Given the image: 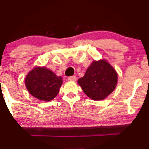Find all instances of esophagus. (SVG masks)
I'll return each instance as SVG.
<instances>
[{
  "instance_id": "1",
  "label": "esophagus",
  "mask_w": 149,
  "mask_h": 149,
  "mask_svg": "<svg viewBox=\"0 0 149 149\" xmlns=\"http://www.w3.org/2000/svg\"><path fill=\"white\" fill-rule=\"evenodd\" d=\"M76 79H77V78H76V76H70V77H68V80L69 81H76Z\"/></svg>"
}]
</instances>
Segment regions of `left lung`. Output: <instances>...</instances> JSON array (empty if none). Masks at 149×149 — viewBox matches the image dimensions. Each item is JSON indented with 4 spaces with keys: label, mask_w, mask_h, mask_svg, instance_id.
Returning <instances> with one entry per match:
<instances>
[{
    "label": "left lung",
    "mask_w": 149,
    "mask_h": 149,
    "mask_svg": "<svg viewBox=\"0 0 149 149\" xmlns=\"http://www.w3.org/2000/svg\"><path fill=\"white\" fill-rule=\"evenodd\" d=\"M117 80L116 70L105 59H100L91 63L77 82L88 97L98 101L104 100L114 91Z\"/></svg>",
    "instance_id": "left-lung-1"
}]
</instances>
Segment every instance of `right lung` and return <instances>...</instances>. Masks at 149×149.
I'll list each match as a JSON object with an SVG mask.
<instances>
[{
  "label": "right lung",
  "instance_id": "right-lung-1",
  "mask_svg": "<svg viewBox=\"0 0 149 149\" xmlns=\"http://www.w3.org/2000/svg\"><path fill=\"white\" fill-rule=\"evenodd\" d=\"M63 80L45 67H35L25 78V85L29 93L41 101L53 100L60 91Z\"/></svg>",
  "mask_w": 149,
  "mask_h": 149
}]
</instances>
